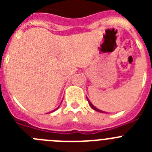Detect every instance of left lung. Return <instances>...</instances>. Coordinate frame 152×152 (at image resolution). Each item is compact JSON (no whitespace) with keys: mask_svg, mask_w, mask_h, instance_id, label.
<instances>
[{"mask_svg":"<svg viewBox=\"0 0 152 152\" xmlns=\"http://www.w3.org/2000/svg\"><path fill=\"white\" fill-rule=\"evenodd\" d=\"M87 100H88V103H89V105L91 106V108L93 109V110H96V111H97V112H100V113H107L106 112H104V111H103V110H99V109H97L96 108V107H95L93 105L92 103H91V101H90L89 100V99H88V97H87Z\"/></svg>","mask_w":152,"mask_h":152,"instance_id":"1","label":"left lung"}]
</instances>
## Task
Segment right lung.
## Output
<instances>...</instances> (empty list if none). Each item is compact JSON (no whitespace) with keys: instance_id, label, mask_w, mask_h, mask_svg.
Returning <instances> with one entry per match:
<instances>
[{"instance_id":"obj_1","label":"right lung","mask_w":152,"mask_h":152,"mask_svg":"<svg viewBox=\"0 0 152 152\" xmlns=\"http://www.w3.org/2000/svg\"><path fill=\"white\" fill-rule=\"evenodd\" d=\"M58 107H57V108H56V110H53V111H52V112H50V113H52V112H54V111H56V110H58Z\"/></svg>"}]
</instances>
